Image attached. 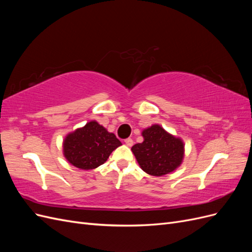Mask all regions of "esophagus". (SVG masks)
<instances>
[{
    "mask_svg": "<svg viewBox=\"0 0 252 252\" xmlns=\"http://www.w3.org/2000/svg\"><path fill=\"white\" fill-rule=\"evenodd\" d=\"M124 142H125V144L127 145V146H129V147H131L132 145H133V141H132V139H130V138L126 139Z\"/></svg>",
    "mask_w": 252,
    "mask_h": 252,
    "instance_id": "esophagus-1",
    "label": "esophagus"
}]
</instances>
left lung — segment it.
<instances>
[{"label": "left lung", "mask_w": 252, "mask_h": 252, "mask_svg": "<svg viewBox=\"0 0 252 252\" xmlns=\"http://www.w3.org/2000/svg\"><path fill=\"white\" fill-rule=\"evenodd\" d=\"M144 141L132 146L131 151L143 171L162 177L181 166L185 155V144L158 124L142 131Z\"/></svg>", "instance_id": "left-lung-1"}]
</instances>
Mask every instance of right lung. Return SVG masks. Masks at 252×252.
<instances>
[{"label": "right lung", "instance_id": "right-lung-1", "mask_svg": "<svg viewBox=\"0 0 252 252\" xmlns=\"http://www.w3.org/2000/svg\"><path fill=\"white\" fill-rule=\"evenodd\" d=\"M121 145L114 133L108 132L96 121H90L65 136L63 155L77 168L90 170L104 164Z\"/></svg>", "mask_w": 252, "mask_h": 252}]
</instances>
